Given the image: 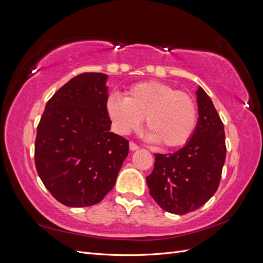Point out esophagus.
I'll use <instances>...</instances> for the list:
<instances>
[{
  "label": "esophagus",
  "instance_id": "esophagus-1",
  "mask_svg": "<svg viewBox=\"0 0 263 263\" xmlns=\"http://www.w3.org/2000/svg\"><path fill=\"white\" fill-rule=\"evenodd\" d=\"M129 149L132 150V151H135V150H137V149H139V147L135 144V142H133V141H130L129 142Z\"/></svg>",
  "mask_w": 263,
  "mask_h": 263
}]
</instances>
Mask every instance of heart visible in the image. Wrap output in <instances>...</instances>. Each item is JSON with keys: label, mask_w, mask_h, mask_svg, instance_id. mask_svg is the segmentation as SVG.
Returning a JSON list of instances; mask_svg holds the SVG:
<instances>
[{"label": "heart", "mask_w": 263, "mask_h": 263, "mask_svg": "<svg viewBox=\"0 0 263 263\" xmlns=\"http://www.w3.org/2000/svg\"><path fill=\"white\" fill-rule=\"evenodd\" d=\"M106 110L115 129L124 135L136 130L145 118L147 138L164 148L184 145L192 136L197 121L192 97L158 81L133 85L126 98L109 95Z\"/></svg>", "instance_id": "obj_1"}]
</instances>
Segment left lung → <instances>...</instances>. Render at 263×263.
Wrapping results in <instances>:
<instances>
[{
	"instance_id": "left-lung-1",
	"label": "left lung",
	"mask_w": 263,
	"mask_h": 263,
	"mask_svg": "<svg viewBox=\"0 0 263 263\" xmlns=\"http://www.w3.org/2000/svg\"><path fill=\"white\" fill-rule=\"evenodd\" d=\"M196 97L198 121L192 137L174 154H155L154 170L146 178L157 204L178 215L198 210L215 194L226 159L224 124L201 86Z\"/></svg>"
}]
</instances>
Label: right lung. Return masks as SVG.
<instances>
[{
    "mask_svg": "<svg viewBox=\"0 0 263 263\" xmlns=\"http://www.w3.org/2000/svg\"><path fill=\"white\" fill-rule=\"evenodd\" d=\"M107 76L71 79L47 102L35 140V165L51 195L70 208L100 203L113 189L129 142L109 132Z\"/></svg>",
    "mask_w": 263,
    "mask_h": 263,
    "instance_id": "right-lung-1",
    "label": "right lung"
}]
</instances>
